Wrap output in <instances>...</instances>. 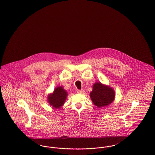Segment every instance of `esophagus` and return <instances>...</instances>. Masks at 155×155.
I'll return each mask as SVG.
<instances>
[{"label":"esophagus","instance_id":"1","mask_svg":"<svg viewBox=\"0 0 155 155\" xmlns=\"http://www.w3.org/2000/svg\"><path fill=\"white\" fill-rule=\"evenodd\" d=\"M77 92L78 94H82L84 92V90H80V89H77Z\"/></svg>","mask_w":155,"mask_h":155}]
</instances>
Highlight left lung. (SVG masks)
I'll return each instance as SVG.
<instances>
[{
  "label": "left lung",
  "instance_id": "1",
  "mask_svg": "<svg viewBox=\"0 0 155 155\" xmlns=\"http://www.w3.org/2000/svg\"><path fill=\"white\" fill-rule=\"evenodd\" d=\"M90 97L95 105L98 107H102L113 102L115 92L110 87L104 85L101 82H96L93 86Z\"/></svg>",
  "mask_w": 155,
  "mask_h": 155
}]
</instances>
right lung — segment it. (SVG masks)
<instances>
[{"mask_svg": "<svg viewBox=\"0 0 155 155\" xmlns=\"http://www.w3.org/2000/svg\"><path fill=\"white\" fill-rule=\"evenodd\" d=\"M67 92L62 87H58L54 89V92L48 97V101L54 108L60 107L66 99Z\"/></svg>", "mask_w": 155, "mask_h": 155, "instance_id": "1", "label": "right lung"}]
</instances>
